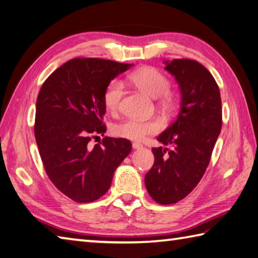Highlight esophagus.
<instances>
[{"label": "esophagus", "mask_w": 258, "mask_h": 258, "mask_svg": "<svg viewBox=\"0 0 258 258\" xmlns=\"http://www.w3.org/2000/svg\"><path fill=\"white\" fill-rule=\"evenodd\" d=\"M133 148L134 149H140V148H143V145L139 144V143H134L133 144Z\"/></svg>", "instance_id": "34e87169"}]
</instances>
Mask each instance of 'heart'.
<instances>
[{
  "instance_id": "obj_1",
  "label": "heart",
  "mask_w": 258,
  "mask_h": 258,
  "mask_svg": "<svg viewBox=\"0 0 258 258\" xmlns=\"http://www.w3.org/2000/svg\"><path fill=\"white\" fill-rule=\"evenodd\" d=\"M130 81L147 96L158 99L164 96L162 102L169 106L170 97L167 92L169 91L170 82L168 78L159 70L152 67H145L137 70L129 77ZM123 94V85L120 80L114 79L107 86L103 92V104L109 112L118 111ZM161 128L158 120H137L125 119L123 121L113 125L112 133L120 138L129 140H143L146 136L156 134Z\"/></svg>"
}]
</instances>
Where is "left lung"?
<instances>
[{"mask_svg": "<svg viewBox=\"0 0 258 258\" xmlns=\"http://www.w3.org/2000/svg\"><path fill=\"white\" fill-rule=\"evenodd\" d=\"M180 90L177 118L157 137L172 149L152 148L155 162L145 185L155 202L176 204L201 181L222 129V100L216 81L201 63L188 59L165 61Z\"/></svg>", "mask_w": 258, "mask_h": 258, "instance_id": "1", "label": "left lung"}]
</instances>
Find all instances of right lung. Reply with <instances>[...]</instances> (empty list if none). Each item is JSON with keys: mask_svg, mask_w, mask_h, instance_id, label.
<instances>
[{"mask_svg": "<svg viewBox=\"0 0 258 258\" xmlns=\"http://www.w3.org/2000/svg\"><path fill=\"white\" fill-rule=\"evenodd\" d=\"M133 66L80 57L57 68L42 85L36 99V145L50 180L77 203L103 196L130 154L127 139L104 137L93 147L89 141L107 130L102 123L107 86Z\"/></svg>", "mask_w": 258, "mask_h": 258, "instance_id": "add662e5", "label": "right lung"}]
</instances>
